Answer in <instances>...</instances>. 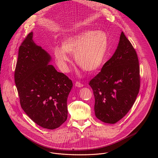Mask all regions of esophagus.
<instances>
[{"mask_svg":"<svg viewBox=\"0 0 158 158\" xmlns=\"http://www.w3.org/2000/svg\"><path fill=\"white\" fill-rule=\"evenodd\" d=\"M75 85H76V87H83V86H84V84H82L80 82L77 81V82H76V83H75Z\"/></svg>","mask_w":158,"mask_h":158,"instance_id":"obj_1","label":"esophagus"}]
</instances>
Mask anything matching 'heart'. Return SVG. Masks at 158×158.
<instances>
[{"mask_svg":"<svg viewBox=\"0 0 158 158\" xmlns=\"http://www.w3.org/2000/svg\"><path fill=\"white\" fill-rule=\"evenodd\" d=\"M108 46L107 35L102 31H85L66 38L62 48L54 50L55 58L63 70L68 69L71 60L67 54L74 55L76 64L86 72H94L101 65Z\"/></svg>","mask_w":158,"mask_h":158,"instance_id":"1","label":"heart"}]
</instances>
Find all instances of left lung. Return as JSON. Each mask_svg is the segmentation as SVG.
Listing matches in <instances>:
<instances>
[{
    "instance_id": "1",
    "label": "left lung",
    "mask_w": 158,
    "mask_h": 158,
    "mask_svg": "<svg viewBox=\"0 0 158 158\" xmlns=\"http://www.w3.org/2000/svg\"><path fill=\"white\" fill-rule=\"evenodd\" d=\"M139 72L137 53L122 32L114 54L89 81L97 118L114 124L127 113L139 91Z\"/></svg>"
}]
</instances>
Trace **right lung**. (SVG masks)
<instances>
[{
    "instance_id": "1",
    "label": "right lung",
    "mask_w": 158,
    "mask_h": 158,
    "mask_svg": "<svg viewBox=\"0 0 158 158\" xmlns=\"http://www.w3.org/2000/svg\"><path fill=\"white\" fill-rule=\"evenodd\" d=\"M30 32L19 47L14 72L20 106L37 125L60 127L67 118V100L72 81L49 65L51 57L32 40Z\"/></svg>"
}]
</instances>
